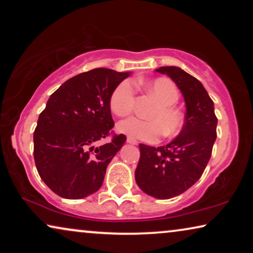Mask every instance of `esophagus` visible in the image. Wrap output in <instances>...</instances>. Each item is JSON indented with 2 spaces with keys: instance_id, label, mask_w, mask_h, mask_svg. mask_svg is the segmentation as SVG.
Wrapping results in <instances>:
<instances>
[{
  "instance_id": "34e87169",
  "label": "esophagus",
  "mask_w": 253,
  "mask_h": 253,
  "mask_svg": "<svg viewBox=\"0 0 253 253\" xmlns=\"http://www.w3.org/2000/svg\"><path fill=\"white\" fill-rule=\"evenodd\" d=\"M126 141H127V143H129V144H131V145H137V144H138V141H137L136 139H134V138H131V137H127V138H126Z\"/></svg>"
}]
</instances>
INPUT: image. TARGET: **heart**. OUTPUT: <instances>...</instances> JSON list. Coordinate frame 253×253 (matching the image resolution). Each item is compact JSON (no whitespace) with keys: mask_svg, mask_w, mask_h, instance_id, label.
<instances>
[{"mask_svg":"<svg viewBox=\"0 0 253 253\" xmlns=\"http://www.w3.org/2000/svg\"><path fill=\"white\" fill-rule=\"evenodd\" d=\"M145 88L152 93L160 105L150 114L152 120H139L137 117L121 121L117 124L119 132L147 143L155 141L162 132L166 137L176 136L182 130L183 115L175 108L178 102L179 92L174 83L166 78H158L145 83ZM134 105V89L129 82H122L114 89L109 100L112 112L116 116H126L132 112Z\"/></svg>","mask_w":253,"mask_h":253,"instance_id":"1","label":"heart"}]
</instances>
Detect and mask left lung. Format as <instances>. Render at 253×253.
Listing matches in <instances>:
<instances>
[{
    "mask_svg": "<svg viewBox=\"0 0 253 253\" xmlns=\"http://www.w3.org/2000/svg\"><path fill=\"white\" fill-rule=\"evenodd\" d=\"M155 71L177 85L184 98L185 121L178 136L165 146L139 144L134 178L146 195L169 199L191 188L203 175L216 139L217 119L212 99L198 79L178 67Z\"/></svg>",
    "mask_w": 253,
    "mask_h": 253,
    "instance_id": "obj_1",
    "label": "left lung"
}]
</instances>
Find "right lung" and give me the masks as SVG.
<instances>
[{"instance_id":"add662e5","label":"right lung","mask_w":253,"mask_h":253,"mask_svg":"<svg viewBox=\"0 0 253 253\" xmlns=\"http://www.w3.org/2000/svg\"><path fill=\"white\" fill-rule=\"evenodd\" d=\"M130 74L93 69L68 79L48 99L34 131V161L41 179L62 198L82 199L101 188L126 137L95 144L114 126L110 96Z\"/></svg>"}]
</instances>
